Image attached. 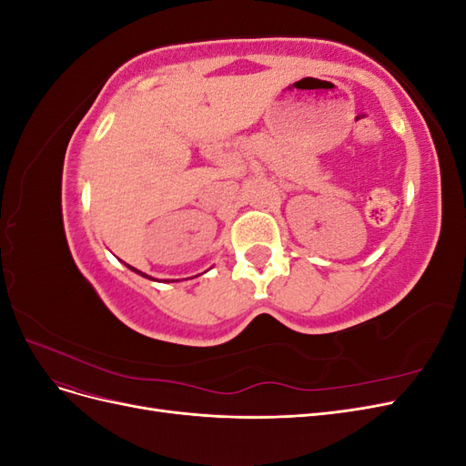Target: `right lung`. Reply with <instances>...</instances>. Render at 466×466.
Masks as SVG:
<instances>
[{"label":"right lung","instance_id":"obj_1","mask_svg":"<svg viewBox=\"0 0 466 466\" xmlns=\"http://www.w3.org/2000/svg\"><path fill=\"white\" fill-rule=\"evenodd\" d=\"M130 268V270H134L136 274H139V276H144V278H149V276H146V274H142V272H139V270H136V268H132V266H128ZM151 279V278H149Z\"/></svg>","mask_w":466,"mask_h":466}]
</instances>
